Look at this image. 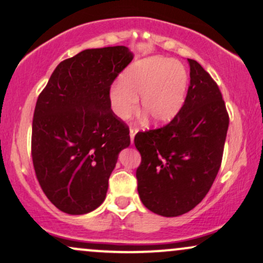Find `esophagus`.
<instances>
[{
	"label": "esophagus",
	"mask_w": 263,
	"mask_h": 263,
	"mask_svg": "<svg viewBox=\"0 0 263 263\" xmlns=\"http://www.w3.org/2000/svg\"><path fill=\"white\" fill-rule=\"evenodd\" d=\"M138 132V128L137 127H131L129 128V138H131V143H134V139H135V135Z\"/></svg>",
	"instance_id": "1"
}]
</instances>
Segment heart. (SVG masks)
Returning <instances> with one entry per match:
<instances>
[{"label": "heart", "instance_id": "heart-1", "mask_svg": "<svg viewBox=\"0 0 263 263\" xmlns=\"http://www.w3.org/2000/svg\"><path fill=\"white\" fill-rule=\"evenodd\" d=\"M188 72L181 63L162 57L136 62L111 86L109 101L114 114L126 120L138 109L155 124L171 121L183 107L188 89Z\"/></svg>", "mask_w": 263, "mask_h": 263}]
</instances>
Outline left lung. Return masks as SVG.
Segmentation results:
<instances>
[{"label": "left lung", "instance_id": "obj_1", "mask_svg": "<svg viewBox=\"0 0 263 263\" xmlns=\"http://www.w3.org/2000/svg\"><path fill=\"white\" fill-rule=\"evenodd\" d=\"M191 82L183 107L167 125L138 132L136 177L143 205L165 217L194 209L210 191L221 167L229 125L215 80L188 59Z\"/></svg>", "mask_w": 263, "mask_h": 263}]
</instances>
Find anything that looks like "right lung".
I'll use <instances>...</instances> for the list:
<instances>
[{"label":"right lung","instance_id":"obj_1","mask_svg":"<svg viewBox=\"0 0 263 263\" xmlns=\"http://www.w3.org/2000/svg\"><path fill=\"white\" fill-rule=\"evenodd\" d=\"M125 46L92 48L58 64L34 111L36 178L55 208L82 215L102 204L129 129L111 110L109 92L131 63Z\"/></svg>","mask_w":263,"mask_h":263}]
</instances>
